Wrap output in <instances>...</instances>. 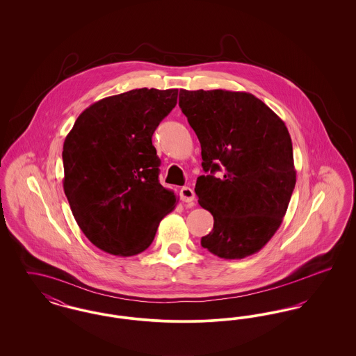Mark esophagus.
Instances as JSON below:
<instances>
[{"label":"esophagus","instance_id":"34e87169","mask_svg":"<svg viewBox=\"0 0 356 356\" xmlns=\"http://www.w3.org/2000/svg\"><path fill=\"white\" fill-rule=\"evenodd\" d=\"M180 199L184 203H193L195 202V192L189 186H183L180 189Z\"/></svg>","mask_w":356,"mask_h":356}]
</instances>
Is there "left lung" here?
Wrapping results in <instances>:
<instances>
[{"label":"left lung","instance_id":"8db88e82","mask_svg":"<svg viewBox=\"0 0 356 356\" xmlns=\"http://www.w3.org/2000/svg\"><path fill=\"white\" fill-rule=\"evenodd\" d=\"M179 105L202 145L205 175L195 192L215 220L202 245L222 259L256 254L280 227L296 183L286 124L247 92L180 89Z\"/></svg>","mask_w":356,"mask_h":356}]
</instances>
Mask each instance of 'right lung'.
<instances>
[{
  "instance_id": "add662e5",
  "label": "right lung",
  "mask_w": 356,
  "mask_h": 356,
  "mask_svg": "<svg viewBox=\"0 0 356 356\" xmlns=\"http://www.w3.org/2000/svg\"><path fill=\"white\" fill-rule=\"evenodd\" d=\"M177 89H134L92 104L63 148L64 192L79 227L97 248L116 256L145 251L175 209L159 183L152 136L177 102Z\"/></svg>"
}]
</instances>
